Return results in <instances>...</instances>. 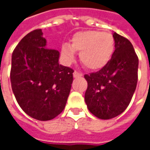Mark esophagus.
Listing matches in <instances>:
<instances>
[{
  "label": "esophagus",
  "instance_id": "34e87169",
  "mask_svg": "<svg viewBox=\"0 0 150 150\" xmlns=\"http://www.w3.org/2000/svg\"><path fill=\"white\" fill-rule=\"evenodd\" d=\"M82 75H83V74H82V73H80V72L76 71H74V73H73V76H74L75 78L81 77Z\"/></svg>",
  "mask_w": 150,
  "mask_h": 150
}]
</instances>
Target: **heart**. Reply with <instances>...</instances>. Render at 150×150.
Instances as JSON below:
<instances>
[{
  "instance_id": "heart-1",
  "label": "heart",
  "mask_w": 150,
  "mask_h": 150,
  "mask_svg": "<svg viewBox=\"0 0 150 150\" xmlns=\"http://www.w3.org/2000/svg\"><path fill=\"white\" fill-rule=\"evenodd\" d=\"M115 50L112 34L96 30L78 32L72 37L71 44H63L62 53L67 60L72 61L75 51L79 52L82 63L90 70H98L107 64Z\"/></svg>"
}]
</instances>
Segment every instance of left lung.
Returning a JSON list of instances; mask_svg holds the SVG:
<instances>
[{
	"label": "left lung",
	"mask_w": 150,
	"mask_h": 150,
	"mask_svg": "<svg viewBox=\"0 0 150 150\" xmlns=\"http://www.w3.org/2000/svg\"><path fill=\"white\" fill-rule=\"evenodd\" d=\"M115 51L99 71L85 75V102L95 116L108 120L119 116L132 100L137 83L138 57L129 39L113 33Z\"/></svg>",
	"instance_id": "1"
}]
</instances>
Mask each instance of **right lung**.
I'll use <instances>...</instances> for the list:
<instances>
[{
	"label": "right lung",
	"instance_id": "right-lung-1",
	"mask_svg": "<svg viewBox=\"0 0 150 150\" xmlns=\"http://www.w3.org/2000/svg\"><path fill=\"white\" fill-rule=\"evenodd\" d=\"M41 29L26 34L12 54L10 81L19 106L38 120L62 112L73 82V69L59 65V52L46 47Z\"/></svg>",
	"mask_w": 150,
	"mask_h": 150
}]
</instances>
